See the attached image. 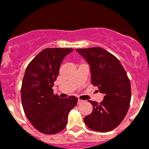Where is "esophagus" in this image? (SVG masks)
<instances>
[{"label": "esophagus", "instance_id": "1", "mask_svg": "<svg viewBox=\"0 0 149 149\" xmlns=\"http://www.w3.org/2000/svg\"><path fill=\"white\" fill-rule=\"evenodd\" d=\"M83 102H84V101H83V100H81V99H78L77 100V104H81V103H83Z\"/></svg>", "mask_w": 149, "mask_h": 149}]
</instances>
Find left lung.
Wrapping results in <instances>:
<instances>
[{"mask_svg":"<svg viewBox=\"0 0 149 149\" xmlns=\"http://www.w3.org/2000/svg\"><path fill=\"white\" fill-rule=\"evenodd\" d=\"M89 65L92 84L104 94L103 101H89L93 110L84 117L86 125L93 131L107 132L125 117L131 97V83L119 60L99 47L76 49Z\"/></svg>","mask_w":149,"mask_h":149,"instance_id":"left-lung-1","label":"left lung"}]
</instances>
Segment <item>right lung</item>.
Returning <instances> with one entry per match:
<instances>
[{"label":"right lung","mask_w":149,"mask_h":149,"mask_svg":"<svg viewBox=\"0 0 149 149\" xmlns=\"http://www.w3.org/2000/svg\"><path fill=\"white\" fill-rule=\"evenodd\" d=\"M72 48H45L29 63L22 81L21 97L26 116L41 133L54 134L65 128L68 114L77 98H60L52 89L63 59Z\"/></svg>","instance_id":"1"}]
</instances>
